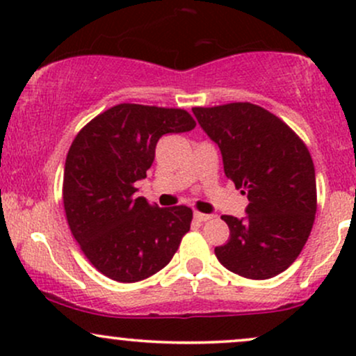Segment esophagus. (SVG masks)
I'll return each instance as SVG.
<instances>
[{"mask_svg":"<svg viewBox=\"0 0 356 356\" xmlns=\"http://www.w3.org/2000/svg\"><path fill=\"white\" fill-rule=\"evenodd\" d=\"M212 216L209 214H202V212H194V219L197 220V222H206V220H209Z\"/></svg>","mask_w":356,"mask_h":356,"instance_id":"obj_1","label":"esophagus"}]
</instances>
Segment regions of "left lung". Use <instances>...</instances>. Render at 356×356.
Listing matches in <instances>:
<instances>
[{"instance_id": "left-lung-1", "label": "left lung", "mask_w": 356, "mask_h": 356, "mask_svg": "<svg viewBox=\"0 0 356 356\" xmlns=\"http://www.w3.org/2000/svg\"><path fill=\"white\" fill-rule=\"evenodd\" d=\"M218 144L224 172L248 194L246 218L222 216L229 239L219 263L248 280H268L300 256L316 214V177L305 142L271 112L249 102L192 108Z\"/></svg>"}]
</instances>
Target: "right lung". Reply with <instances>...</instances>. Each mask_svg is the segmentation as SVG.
Returning a JSON list of instances; mask_svg holds the SVG:
<instances>
[{
  "label": "right lung",
  "instance_id": "obj_1",
  "mask_svg": "<svg viewBox=\"0 0 356 356\" xmlns=\"http://www.w3.org/2000/svg\"><path fill=\"white\" fill-rule=\"evenodd\" d=\"M194 127L182 108L120 104L76 134L65 162V214L73 238L102 275L136 283L172 259L191 229V207L152 206L137 197L136 182L147 177L159 138Z\"/></svg>",
  "mask_w": 356,
  "mask_h": 356
}]
</instances>
